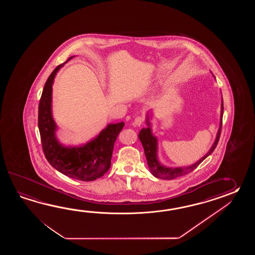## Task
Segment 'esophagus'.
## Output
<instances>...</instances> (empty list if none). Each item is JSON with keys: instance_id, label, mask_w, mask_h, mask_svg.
Segmentation results:
<instances>
[{"instance_id": "34e87169", "label": "esophagus", "mask_w": 255, "mask_h": 255, "mask_svg": "<svg viewBox=\"0 0 255 255\" xmlns=\"http://www.w3.org/2000/svg\"><path fill=\"white\" fill-rule=\"evenodd\" d=\"M144 122V118L143 117H136L134 120V124L137 127H140Z\"/></svg>"}]
</instances>
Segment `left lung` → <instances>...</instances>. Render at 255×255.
<instances>
[{
	"mask_svg": "<svg viewBox=\"0 0 255 255\" xmlns=\"http://www.w3.org/2000/svg\"><path fill=\"white\" fill-rule=\"evenodd\" d=\"M222 115H223V101H222V109H221V124L217 133L216 139L214 141L211 149L203 157H201L200 160L197 162L188 166V167H176V168H169L167 166H164L159 162L157 158V139L155 135L152 134L149 118L146 116V125L148 126L146 128H142L138 134V138L142 143V146L144 147V152L146 155L147 166L149 170L154 177L157 179H174L179 178L180 176H183L186 174L190 173L192 170H194L200 164H201L207 157H209L212 152L214 151L215 147L218 145V142L220 139L221 131L222 126Z\"/></svg>",
	"mask_w": 255,
	"mask_h": 255,
	"instance_id": "obj_1",
	"label": "left lung"
}]
</instances>
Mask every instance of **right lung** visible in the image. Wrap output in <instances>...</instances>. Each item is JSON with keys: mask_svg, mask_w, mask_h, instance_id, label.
Instances as JSON below:
<instances>
[{"mask_svg": "<svg viewBox=\"0 0 255 255\" xmlns=\"http://www.w3.org/2000/svg\"><path fill=\"white\" fill-rule=\"evenodd\" d=\"M65 63L52 72L43 87L38 109L41 142L44 156L51 166L73 179L91 181L108 172L111 166L115 141L125 123L109 124L97 137L83 146H65L60 143L55 135L57 126L52 115V90L55 75Z\"/></svg>", "mask_w": 255, "mask_h": 255, "instance_id": "right-lung-1", "label": "right lung"}]
</instances>
